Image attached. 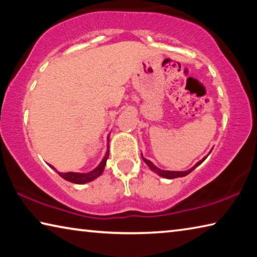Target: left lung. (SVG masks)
Returning a JSON list of instances; mask_svg holds the SVG:
<instances>
[{
  "instance_id": "left-lung-1",
  "label": "left lung",
  "mask_w": 257,
  "mask_h": 257,
  "mask_svg": "<svg viewBox=\"0 0 257 257\" xmlns=\"http://www.w3.org/2000/svg\"><path fill=\"white\" fill-rule=\"evenodd\" d=\"M208 156V155H207ZM207 156H205V158H203L201 161H199V162H197L196 164L194 165L193 168H190L189 170H186V171H169V170H161V169H159L158 167H155V165L151 162L150 160H147V159H145L144 156H143V154H142V159L144 160V162L149 165V168L151 169L152 171L153 172H155V173H158L159 176H161V177H163V178H167V179H175V178H180V177H185V176H187V175H189V173L193 171V170H195V168H197L199 164H202L204 161H205V159L207 158Z\"/></svg>"
}]
</instances>
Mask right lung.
<instances>
[{
  "label": "right lung",
  "mask_w": 257,
  "mask_h": 257,
  "mask_svg": "<svg viewBox=\"0 0 257 257\" xmlns=\"http://www.w3.org/2000/svg\"><path fill=\"white\" fill-rule=\"evenodd\" d=\"M108 139V136H107ZM108 146H107V151L105 155H104L103 160L101 161V163H99L96 168L94 169V170L89 171V172H85V173H80V172H59L58 170L54 167H52L51 164H49L50 167L55 170L56 172L59 173L60 177H62L64 180L67 181H70L73 182V184H78V185H82V184H86V182H90L96 179L97 177H99L103 173L104 171V168H105L106 165V161L108 159Z\"/></svg>",
  "instance_id": "right-lung-1"
}]
</instances>
